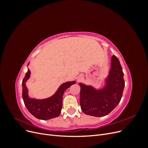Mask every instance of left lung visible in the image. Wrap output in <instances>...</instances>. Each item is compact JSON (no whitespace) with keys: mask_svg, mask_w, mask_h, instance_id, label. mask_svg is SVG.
Segmentation results:
<instances>
[{"mask_svg":"<svg viewBox=\"0 0 148 148\" xmlns=\"http://www.w3.org/2000/svg\"><path fill=\"white\" fill-rule=\"evenodd\" d=\"M111 69L106 86L96 90L91 86L79 83L80 106L83 112L95 117L108 115L120 102L122 97L125 81L122 68L118 58L113 56Z\"/></svg>","mask_w":148,"mask_h":148,"instance_id":"1","label":"left lung"}]
</instances>
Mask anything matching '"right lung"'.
Segmentation results:
<instances>
[{"label":"right lung","mask_w":148,"mask_h":148,"mask_svg":"<svg viewBox=\"0 0 148 148\" xmlns=\"http://www.w3.org/2000/svg\"><path fill=\"white\" fill-rule=\"evenodd\" d=\"M30 73L28 69L22 82V97L26 107L31 114L38 119L49 120L58 117L62 110V97L64 92L67 88L75 84L76 82L63 83L54 95L47 99L39 100L31 99L28 97V89L26 86V82L29 78Z\"/></svg>","instance_id":"right-lung-1"}]
</instances>
